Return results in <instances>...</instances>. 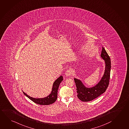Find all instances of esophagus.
Listing matches in <instances>:
<instances>
[{
	"instance_id": "34e87169",
	"label": "esophagus",
	"mask_w": 129,
	"mask_h": 129,
	"mask_svg": "<svg viewBox=\"0 0 129 129\" xmlns=\"http://www.w3.org/2000/svg\"><path fill=\"white\" fill-rule=\"evenodd\" d=\"M71 74H72V70L71 69L67 70L66 71V73H65L66 76H69L71 75Z\"/></svg>"
}]
</instances>
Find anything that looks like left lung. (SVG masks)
I'll return each instance as SVG.
<instances>
[{
  "instance_id": "obj_1",
  "label": "left lung",
  "mask_w": 129,
  "mask_h": 129,
  "mask_svg": "<svg viewBox=\"0 0 129 129\" xmlns=\"http://www.w3.org/2000/svg\"><path fill=\"white\" fill-rule=\"evenodd\" d=\"M101 56L105 60L106 69L104 75L98 84L92 87L86 88L80 80L74 79L77 93V96L82 101L87 102L93 100L104 93L108 88L110 79L111 61L110 56L103 47Z\"/></svg>"
}]
</instances>
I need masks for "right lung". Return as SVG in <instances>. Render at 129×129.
<instances>
[{"mask_svg": "<svg viewBox=\"0 0 129 129\" xmlns=\"http://www.w3.org/2000/svg\"><path fill=\"white\" fill-rule=\"evenodd\" d=\"M63 80L62 76H60L54 82L51 92L48 96L43 98H34L28 95L23 92V94L34 102L40 105H49L55 102L57 99V92L59 85Z\"/></svg>", "mask_w": 129, "mask_h": 129, "instance_id": "right-lung-1", "label": "right lung"}]
</instances>
